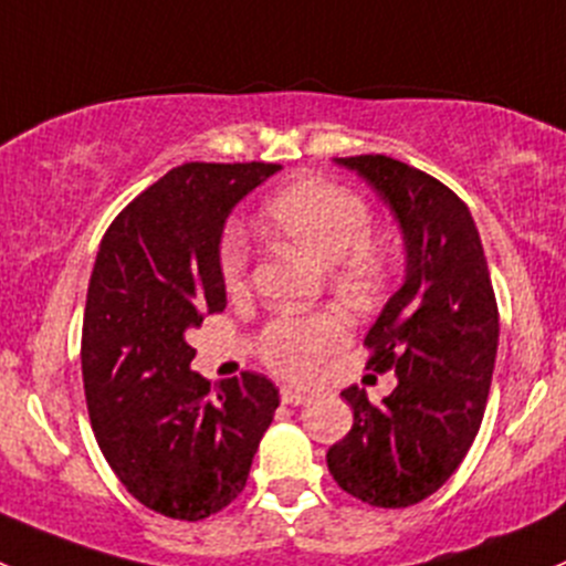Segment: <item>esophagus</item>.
Segmentation results:
<instances>
[{
  "mask_svg": "<svg viewBox=\"0 0 566 566\" xmlns=\"http://www.w3.org/2000/svg\"><path fill=\"white\" fill-rule=\"evenodd\" d=\"M281 400L285 406H302V403H307V395L305 392H300V389H291V387H283L281 389Z\"/></svg>",
  "mask_w": 566,
  "mask_h": 566,
  "instance_id": "obj_1",
  "label": "esophagus"
}]
</instances>
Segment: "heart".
Segmentation results:
<instances>
[{
    "label": "heart",
    "instance_id": "obj_1",
    "mask_svg": "<svg viewBox=\"0 0 566 566\" xmlns=\"http://www.w3.org/2000/svg\"><path fill=\"white\" fill-rule=\"evenodd\" d=\"M266 220L275 234L311 255L352 291H368L387 275V248L370 237L373 214L368 201L329 179H302L289 185L266 203ZM250 244L242 229L229 226L220 244V272L229 291L244 285ZM352 326L337 313L283 316L259 335V354L272 370L291 381H311L318 363L343 348Z\"/></svg>",
    "mask_w": 566,
    "mask_h": 566
}]
</instances>
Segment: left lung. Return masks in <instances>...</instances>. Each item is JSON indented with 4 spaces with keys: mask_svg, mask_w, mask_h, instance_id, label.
I'll use <instances>...</instances> for the list:
<instances>
[{
    "mask_svg": "<svg viewBox=\"0 0 566 566\" xmlns=\"http://www.w3.org/2000/svg\"><path fill=\"white\" fill-rule=\"evenodd\" d=\"M335 160L398 220L406 281L365 337L368 368L395 370L398 387L378 406L343 389L354 424L326 465L354 499L398 510L439 491L474 444L496 365V294L474 218L447 185L387 155Z\"/></svg>",
    "mask_w": 566,
    "mask_h": 566,
    "instance_id": "1",
    "label": "left lung"
}]
</instances>
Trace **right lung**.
Listing matches in <instances>:
<instances>
[{"label":"right lung","instance_id":"obj_1","mask_svg":"<svg viewBox=\"0 0 566 566\" xmlns=\"http://www.w3.org/2000/svg\"><path fill=\"white\" fill-rule=\"evenodd\" d=\"M277 163H185L133 198L97 250L81 332L92 430L133 499L203 521L242 493L281 406L261 373L218 389L190 370L188 329L226 307V218Z\"/></svg>","mask_w":566,"mask_h":566}]
</instances>
